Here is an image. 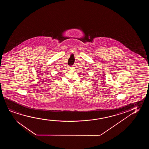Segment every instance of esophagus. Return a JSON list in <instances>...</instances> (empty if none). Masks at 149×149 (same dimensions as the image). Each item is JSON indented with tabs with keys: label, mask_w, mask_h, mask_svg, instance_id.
<instances>
[{
	"label": "esophagus",
	"mask_w": 149,
	"mask_h": 149,
	"mask_svg": "<svg viewBox=\"0 0 149 149\" xmlns=\"http://www.w3.org/2000/svg\"><path fill=\"white\" fill-rule=\"evenodd\" d=\"M70 68V69L71 70H74V69H75V68H74V67H73V66H72V67H71Z\"/></svg>",
	"instance_id": "1"
}]
</instances>
